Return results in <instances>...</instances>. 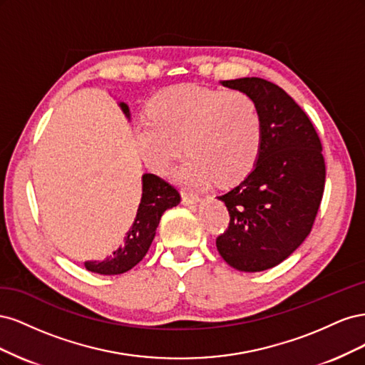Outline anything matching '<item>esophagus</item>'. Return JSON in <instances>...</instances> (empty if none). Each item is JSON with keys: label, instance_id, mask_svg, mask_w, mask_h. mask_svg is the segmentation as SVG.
Wrapping results in <instances>:
<instances>
[{"label": "esophagus", "instance_id": "34e87169", "mask_svg": "<svg viewBox=\"0 0 365 365\" xmlns=\"http://www.w3.org/2000/svg\"><path fill=\"white\" fill-rule=\"evenodd\" d=\"M181 196H182V204H185V205H192V204H197L201 201V197L197 196V195H195V193H189V192H182L181 193Z\"/></svg>", "mask_w": 365, "mask_h": 365}]
</instances>
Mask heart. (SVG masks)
I'll return each mask as SVG.
<instances>
[{
	"label": "heart",
	"mask_w": 365,
	"mask_h": 365,
	"mask_svg": "<svg viewBox=\"0 0 365 365\" xmlns=\"http://www.w3.org/2000/svg\"><path fill=\"white\" fill-rule=\"evenodd\" d=\"M143 161L157 173L168 170L182 148L189 152L173 169L187 185L220 184L244 178L256 165L263 123L254 98L242 91L176 85L158 93L149 115L134 125Z\"/></svg>",
	"instance_id": "1"
}]
</instances>
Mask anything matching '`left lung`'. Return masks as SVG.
Listing matches in <instances>:
<instances>
[{
	"instance_id": "obj_1",
	"label": "left lung",
	"mask_w": 365,
	"mask_h": 365,
	"mask_svg": "<svg viewBox=\"0 0 365 365\" xmlns=\"http://www.w3.org/2000/svg\"><path fill=\"white\" fill-rule=\"evenodd\" d=\"M220 85L256 101L263 140L247 178L217 196L230 225L216 247L230 267L259 272L288 259L311 233L326 180L322 141L303 109L275 83L240 77Z\"/></svg>"
}]
</instances>
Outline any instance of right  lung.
<instances>
[{"label":"right lung","instance_id":"add662e5","mask_svg":"<svg viewBox=\"0 0 365 365\" xmlns=\"http://www.w3.org/2000/svg\"><path fill=\"white\" fill-rule=\"evenodd\" d=\"M118 106L129 120V106L125 102H120ZM141 201L137 216L123 239V244L103 260L85 262L83 264L88 271L102 275H115L134 268L146 256L163 213L181 201L178 190L157 175L145 173L141 176Z\"/></svg>","mask_w":365,"mask_h":365}]
</instances>
